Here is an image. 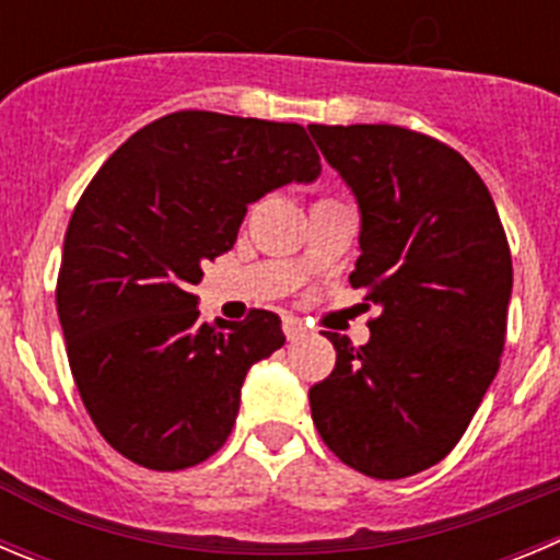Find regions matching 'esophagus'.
<instances>
[{"label": "esophagus", "instance_id": "34e87169", "mask_svg": "<svg viewBox=\"0 0 560 560\" xmlns=\"http://www.w3.org/2000/svg\"><path fill=\"white\" fill-rule=\"evenodd\" d=\"M283 332H285V338H289V341H294V338L305 336L307 325L302 319H296V316H285V319H283Z\"/></svg>", "mask_w": 560, "mask_h": 560}]
</instances>
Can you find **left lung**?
<instances>
[{
	"mask_svg": "<svg viewBox=\"0 0 560 560\" xmlns=\"http://www.w3.org/2000/svg\"><path fill=\"white\" fill-rule=\"evenodd\" d=\"M361 210L352 289L381 307L369 341L325 332L336 369L311 388L322 441L399 480L439 464L500 369L514 285L505 230L453 147L397 125H307Z\"/></svg>",
	"mask_w": 560,
	"mask_h": 560,
	"instance_id": "1",
	"label": "left lung"
}]
</instances>
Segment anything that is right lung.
Segmentation results:
<instances>
[{
    "label": "right lung",
    "mask_w": 560,
    "mask_h": 560,
    "mask_svg": "<svg viewBox=\"0 0 560 560\" xmlns=\"http://www.w3.org/2000/svg\"><path fill=\"white\" fill-rule=\"evenodd\" d=\"M319 172L305 127L210 110L141 127L96 172L55 300L77 392L116 453L177 471L228 441L246 372L285 336L271 311L208 325L191 285L233 249L246 205Z\"/></svg>",
    "instance_id": "right-lung-1"
}]
</instances>
